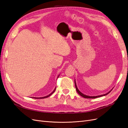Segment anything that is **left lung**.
Returning a JSON list of instances; mask_svg holds the SVG:
<instances>
[{"instance_id": "1", "label": "left lung", "mask_w": 128, "mask_h": 128, "mask_svg": "<svg viewBox=\"0 0 128 128\" xmlns=\"http://www.w3.org/2000/svg\"><path fill=\"white\" fill-rule=\"evenodd\" d=\"M75 88H76V91H77V93H78V94L80 96H83V98H91V99H94V98H98V97H100V96H106V95H107V94H109V93L111 91H110V92H109L108 93H107V94H102V95H100V96H86V95H84V94H83L82 93H81L79 90H78V89L77 88V86H76V83H75Z\"/></svg>"}]
</instances>
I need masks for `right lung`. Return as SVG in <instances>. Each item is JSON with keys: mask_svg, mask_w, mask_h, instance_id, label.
Returning a JSON list of instances; mask_svg holds the SVG:
<instances>
[{"mask_svg": "<svg viewBox=\"0 0 128 128\" xmlns=\"http://www.w3.org/2000/svg\"><path fill=\"white\" fill-rule=\"evenodd\" d=\"M56 90V89L55 88V89H54V91H53V92H52V93H51V94H49L48 96H44V97H41V98H34V99H43V98H48V97L49 96H51V95L53 94V93L55 91V90Z\"/></svg>", "mask_w": 128, "mask_h": 128, "instance_id": "add662e5", "label": "right lung"}]
</instances>
